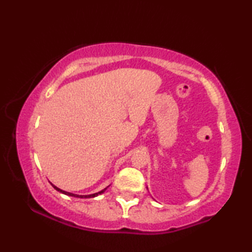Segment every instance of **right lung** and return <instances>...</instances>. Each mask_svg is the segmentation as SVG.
<instances>
[{
  "instance_id": "obj_1",
  "label": "right lung",
  "mask_w": 252,
  "mask_h": 252,
  "mask_svg": "<svg viewBox=\"0 0 252 252\" xmlns=\"http://www.w3.org/2000/svg\"><path fill=\"white\" fill-rule=\"evenodd\" d=\"M53 186V188L55 190H58L59 192H61V193H63V194H66V195H71V197H75V198H94V197H97V195L99 194H101V193H103L104 191L106 190V187L105 189H103V190H101V191H99V192H96V193H93V194H88V195H80V194H74V193H71V192H66V191H63V190H61V189H59L58 187H55L54 185H52Z\"/></svg>"
}]
</instances>
